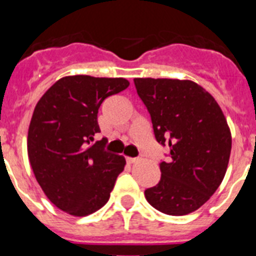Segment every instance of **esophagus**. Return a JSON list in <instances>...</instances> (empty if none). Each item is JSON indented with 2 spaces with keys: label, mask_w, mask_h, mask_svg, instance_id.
I'll return each mask as SVG.
<instances>
[{
  "label": "esophagus",
  "mask_w": 256,
  "mask_h": 256,
  "mask_svg": "<svg viewBox=\"0 0 256 256\" xmlns=\"http://www.w3.org/2000/svg\"><path fill=\"white\" fill-rule=\"evenodd\" d=\"M126 162H128V164H134L137 159L136 158H126Z\"/></svg>",
  "instance_id": "34e87169"
}]
</instances>
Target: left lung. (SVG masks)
Wrapping results in <instances>:
<instances>
[{
  "mask_svg": "<svg viewBox=\"0 0 256 256\" xmlns=\"http://www.w3.org/2000/svg\"><path fill=\"white\" fill-rule=\"evenodd\" d=\"M137 94L151 115L156 141L168 144L162 180L144 191L151 206L186 216L212 198L227 172L232 136L216 98L188 79L134 78Z\"/></svg>",
  "mask_w": 256,
  "mask_h": 256,
  "instance_id": "1",
  "label": "left lung"
}]
</instances>
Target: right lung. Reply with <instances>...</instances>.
<instances>
[{"instance_id":"right-lung-1","label":"right lung","mask_w":256,"mask_h":256,"mask_svg":"<svg viewBox=\"0 0 256 256\" xmlns=\"http://www.w3.org/2000/svg\"><path fill=\"white\" fill-rule=\"evenodd\" d=\"M126 78L68 76L40 98L26 148L34 177L52 204L74 216L97 212L110 198L124 156L104 150L97 114L108 96L128 88Z\"/></svg>"}]
</instances>
